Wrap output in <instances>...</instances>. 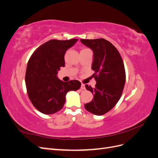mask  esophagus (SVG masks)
Instances as JSON below:
<instances>
[{"label": "esophagus", "instance_id": "obj_1", "mask_svg": "<svg viewBox=\"0 0 158 158\" xmlns=\"http://www.w3.org/2000/svg\"><path fill=\"white\" fill-rule=\"evenodd\" d=\"M81 89H82V90H84V89H85V85L84 84H82V85H81Z\"/></svg>", "mask_w": 158, "mask_h": 158}]
</instances>
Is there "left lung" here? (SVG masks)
Segmentation results:
<instances>
[{"label":"left lung","mask_w":158,"mask_h":158,"mask_svg":"<svg viewBox=\"0 0 158 158\" xmlns=\"http://www.w3.org/2000/svg\"><path fill=\"white\" fill-rule=\"evenodd\" d=\"M80 41L94 52L92 69L96 81L94 88L85 84L86 89L94 95L84 107L91 113L103 115L115 106L122 95L126 80L123 61L115 47L106 40Z\"/></svg>","instance_id":"left-lung-1"}]
</instances>
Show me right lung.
Segmentation results:
<instances>
[{
    "instance_id": "add662e5",
    "label": "right lung",
    "mask_w": 158,
    "mask_h": 158,
    "mask_svg": "<svg viewBox=\"0 0 158 158\" xmlns=\"http://www.w3.org/2000/svg\"><path fill=\"white\" fill-rule=\"evenodd\" d=\"M78 39L52 40L41 45L28 61L26 85L31 102L38 111L54 114L63 107L69 91L80 89L78 80L63 82L57 77L60 67L64 66V54Z\"/></svg>"
}]
</instances>
